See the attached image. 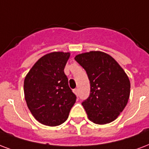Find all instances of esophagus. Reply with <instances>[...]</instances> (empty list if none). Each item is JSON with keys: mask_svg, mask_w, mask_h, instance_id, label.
I'll return each instance as SVG.
<instances>
[{"mask_svg": "<svg viewBox=\"0 0 149 149\" xmlns=\"http://www.w3.org/2000/svg\"><path fill=\"white\" fill-rule=\"evenodd\" d=\"M73 92H74V94H76V95H78V89L76 88V89L73 90Z\"/></svg>", "mask_w": 149, "mask_h": 149, "instance_id": "1", "label": "esophagus"}]
</instances>
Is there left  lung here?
<instances>
[{
  "label": "left lung",
  "mask_w": 149,
  "mask_h": 149,
  "mask_svg": "<svg viewBox=\"0 0 149 149\" xmlns=\"http://www.w3.org/2000/svg\"><path fill=\"white\" fill-rule=\"evenodd\" d=\"M75 60L86 70L91 93L82 105L91 121L106 124L114 121L130 97V83L127 73L112 56L92 51L76 55Z\"/></svg>",
  "instance_id": "1"
}]
</instances>
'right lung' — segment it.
Segmentation results:
<instances>
[{"instance_id": "1", "label": "right lung", "mask_w": 149, "mask_h": 149, "mask_svg": "<svg viewBox=\"0 0 149 149\" xmlns=\"http://www.w3.org/2000/svg\"><path fill=\"white\" fill-rule=\"evenodd\" d=\"M70 52H54L41 57L24 79V95L32 115L49 127L62 124L69 117L77 97L68 84L64 69Z\"/></svg>"}]
</instances>
